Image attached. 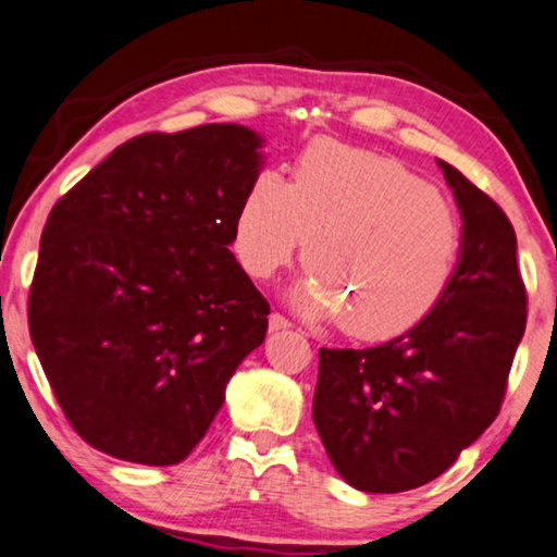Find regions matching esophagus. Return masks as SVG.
I'll use <instances>...</instances> for the list:
<instances>
[{
	"mask_svg": "<svg viewBox=\"0 0 557 557\" xmlns=\"http://www.w3.org/2000/svg\"><path fill=\"white\" fill-rule=\"evenodd\" d=\"M288 326H292V321H288L284 313L273 311L271 317H269V329H271V332H284V329H288Z\"/></svg>",
	"mask_w": 557,
	"mask_h": 557,
	"instance_id": "1",
	"label": "esophagus"
}]
</instances>
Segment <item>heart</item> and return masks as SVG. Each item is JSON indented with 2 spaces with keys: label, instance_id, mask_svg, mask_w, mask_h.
Wrapping results in <instances>:
<instances>
[{
  "label": "heart",
  "instance_id": "heart-1",
  "mask_svg": "<svg viewBox=\"0 0 557 557\" xmlns=\"http://www.w3.org/2000/svg\"><path fill=\"white\" fill-rule=\"evenodd\" d=\"M236 253L256 278L296 259L317 271L296 288L309 319H344L351 334L397 336L453 284L462 225L455 208L397 160L342 143H313L292 183L263 171L240 200Z\"/></svg>",
  "mask_w": 557,
  "mask_h": 557
}]
</instances>
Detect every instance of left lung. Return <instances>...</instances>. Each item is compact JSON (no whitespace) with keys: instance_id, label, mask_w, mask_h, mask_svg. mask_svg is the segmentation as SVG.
<instances>
[{"instance_id":"obj_1","label":"left lung","mask_w":557,"mask_h":557,"mask_svg":"<svg viewBox=\"0 0 557 557\" xmlns=\"http://www.w3.org/2000/svg\"><path fill=\"white\" fill-rule=\"evenodd\" d=\"M462 213V251L442 301L369 349H319L313 424L336 472L361 493L440 478L495 422L525 334L528 294L512 223L437 160Z\"/></svg>"}]
</instances>
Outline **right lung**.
<instances>
[{
  "label": "right lung",
  "mask_w": 557,
  "mask_h": 557,
  "mask_svg": "<svg viewBox=\"0 0 557 557\" xmlns=\"http://www.w3.org/2000/svg\"><path fill=\"white\" fill-rule=\"evenodd\" d=\"M261 143L233 123L145 133L50 211L29 336L64 417L100 453L183 462L263 344L269 301L228 251Z\"/></svg>",
  "instance_id": "obj_1"
}]
</instances>
